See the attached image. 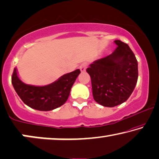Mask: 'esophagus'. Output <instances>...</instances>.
<instances>
[{
    "label": "esophagus",
    "instance_id": "obj_1",
    "mask_svg": "<svg viewBox=\"0 0 159 159\" xmlns=\"http://www.w3.org/2000/svg\"><path fill=\"white\" fill-rule=\"evenodd\" d=\"M87 66V63H82L81 65L80 66V70H81V72H84L85 70H86Z\"/></svg>",
    "mask_w": 159,
    "mask_h": 159
}]
</instances>
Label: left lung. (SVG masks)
Here are the masks:
<instances>
[{"mask_svg": "<svg viewBox=\"0 0 159 159\" xmlns=\"http://www.w3.org/2000/svg\"><path fill=\"white\" fill-rule=\"evenodd\" d=\"M111 54L94 61L87 69L91 77L93 95L104 107H115L129 98L139 77L138 61L127 43L120 40Z\"/></svg>", "mask_w": 159, "mask_h": 159, "instance_id": "1", "label": "left lung"}]
</instances>
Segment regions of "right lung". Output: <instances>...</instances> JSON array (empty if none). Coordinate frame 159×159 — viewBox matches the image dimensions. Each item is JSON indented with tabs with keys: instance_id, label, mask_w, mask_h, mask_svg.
Returning <instances> with one entry per match:
<instances>
[{
	"instance_id": "add662e5",
	"label": "right lung",
	"mask_w": 159,
	"mask_h": 159,
	"mask_svg": "<svg viewBox=\"0 0 159 159\" xmlns=\"http://www.w3.org/2000/svg\"><path fill=\"white\" fill-rule=\"evenodd\" d=\"M76 70L43 87L26 84L18 78L16 68L13 70L11 82L18 95L29 107L41 111H49L61 106L70 95L71 88L80 75Z\"/></svg>"
}]
</instances>
